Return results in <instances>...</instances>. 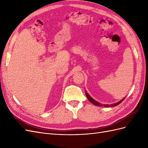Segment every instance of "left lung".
I'll use <instances>...</instances> for the list:
<instances>
[{"mask_svg":"<svg viewBox=\"0 0 148 148\" xmlns=\"http://www.w3.org/2000/svg\"><path fill=\"white\" fill-rule=\"evenodd\" d=\"M85 92H86V97H87V98H88V99L89 101H90L91 103H92L93 104H95V106H101V107L104 106V107H114V106H117V105L120 104V103L122 102L124 100V99H125V98H123V99H122L120 101H119V102L115 103V104H110V105H109V104H100V103H99V102H97L95 100H94V99H92V98L88 95V93L86 91H85Z\"/></svg>","mask_w":148,"mask_h":148,"instance_id":"8db88e82","label":"left lung"}]
</instances>
